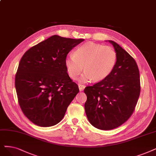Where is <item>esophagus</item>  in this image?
<instances>
[{"label": "esophagus", "instance_id": "esophagus-1", "mask_svg": "<svg viewBox=\"0 0 156 156\" xmlns=\"http://www.w3.org/2000/svg\"><path fill=\"white\" fill-rule=\"evenodd\" d=\"M78 86H79V89L80 91H83V90H84V88H85V86H84V85L79 84Z\"/></svg>", "mask_w": 156, "mask_h": 156}]
</instances>
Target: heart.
<instances>
[{
    "instance_id": "obj_1",
    "label": "heart",
    "mask_w": 156,
    "mask_h": 156,
    "mask_svg": "<svg viewBox=\"0 0 156 156\" xmlns=\"http://www.w3.org/2000/svg\"><path fill=\"white\" fill-rule=\"evenodd\" d=\"M117 61V54L109 46H104L88 42L77 47L74 55H68L65 64L69 76L75 79L82 72L80 82H88L93 79L101 81L113 72Z\"/></svg>"
}]
</instances>
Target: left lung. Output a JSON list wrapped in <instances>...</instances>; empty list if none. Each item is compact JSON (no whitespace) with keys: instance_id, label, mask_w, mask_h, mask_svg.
I'll return each mask as SVG.
<instances>
[{"instance_id":"left-lung-1","label":"left lung","mask_w":156,"mask_h":156,"mask_svg":"<svg viewBox=\"0 0 156 156\" xmlns=\"http://www.w3.org/2000/svg\"><path fill=\"white\" fill-rule=\"evenodd\" d=\"M117 54L114 70L108 77L84 91V109L95 127L111 130L125 123L133 113L140 94V79L134 59L113 41L109 40Z\"/></svg>"}]
</instances>
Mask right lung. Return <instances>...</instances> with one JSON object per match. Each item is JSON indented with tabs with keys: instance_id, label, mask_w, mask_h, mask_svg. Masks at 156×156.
Listing matches in <instances>:
<instances>
[{
	"instance_id": "right-lung-1",
	"label": "right lung",
	"mask_w": 156,
	"mask_h": 156,
	"mask_svg": "<svg viewBox=\"0 0 156 156\" xmlns=\"http://www.w3.org/2000/svg\"><path fill=\"white\" fill-rule=\"evenodd\" d=\"M84 39L54 35L25 52L15 75L20 107L28 119L40 127L56 125L79 92L67 73L65 60Z\"/></svg>"
}]
</instances>
